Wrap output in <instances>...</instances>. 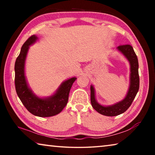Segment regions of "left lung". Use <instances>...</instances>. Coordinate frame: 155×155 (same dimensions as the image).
Segmentation results:
<instances>
[{
	"instance_id": "obj_1",
	"label": "left lung",
	"mask_w": 155,
	"mask_h": 155,
	"mask_svg": "<svg viewBox=\"0 0 155 155\" xmlns=\"http://www.w3.org/2000/svg\"><path fill=\"white\" fill-rule=\"evenodd\" d=\"M117 49L124 54L130 63V85L127 96L122 101L111 106H103L96 101L95 98V90L92 85L90 87L91 91V103L93 108L99 114L106 116H116L122 114L129 108L135 99L140 87V77H139L138 68L139 64L137 55L130 44L120 45Z\"/></svg>"
}]
</instances>
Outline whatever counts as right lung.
I'll return each instance as SVG.
<instances>
[{"label": "right lung", "mask_w": 155, "mask_h": 155, "mask_svg": "<svg viewBox=\"0 0 155 155\" xmlns=\"http://www.w3.org/2000/svg\"><path fill=\"white\" fill-rule=\"evenodd\" d=\"M38 40V37L31 36L23 44L20 54L15 63V87L16 93L28 111L39 117H51L59 114L66 105L70 89L76 77L66 80L61 83L56 93L48 98H39L28 87L25 74V64L29 46Z\"/></svg>", "instance_id": "1"}]
</instances>
